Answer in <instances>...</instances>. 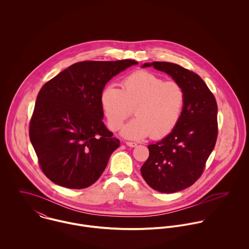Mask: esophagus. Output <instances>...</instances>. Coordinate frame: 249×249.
Masks as SVG:
<instances>
[{
    "label": "esophagus",
    "mask_w": 249,
    "mask_h": 249,
    "mask_svg": "<svg viewBox=\"0 0 249 249\" xmlns=\"http://www.w3.org/2000/svg\"><path fill=\"white\" fill-rule=\"evenodd\" d=\"M125 143H126V145H128V146H130V147H135V146H137V142H125Z\"/></svg>",
    "instance_id": "34e87169"
}]
</instances>
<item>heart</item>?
I'll list each match as a JSON object with an SVG mask.
<instances>
[{
	"instance_id": "1",
	"label": "heart",
	"mask_w": 249,
	"mask_h": 249,
	"mask_svg": "<svg viewBox=\"0 0 249 249\" xmlns=\"http://www.w3.org/2000/svg\"><path fill=\"white\" fill-rule=\"evenodd\" d=\"M184 88L147 71H138L122 81V89L108 85L101 95L102 107L111 130H119L132 114L135 118L123 128L127 139L165 137L177 126L185 105Z\"/></svg>"
}]
</instances>
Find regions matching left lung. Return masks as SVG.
Instances as JSON below:
<instances>
[{
    "label": "left lung",
    "instance_id": "obj_1",
    "mask_svg": "<svg viewBox=\"0 0 249 249\" xmlns=\"http://www.w3.org/2000/svg\"><path fill=\"white\" fill-rule=\"evenodd\" d=\"M165 71L185 91L179 122L163 140L149 144V156L141 174L149 187L166 194L192 186L201 177L217 138V106L202 78L171 62L144 63Z\"/></svg>",
    "mask_w": 249,
    "mask_h": 249
}]
</instances>
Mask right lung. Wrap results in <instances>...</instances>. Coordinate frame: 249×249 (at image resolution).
Wrapping results in <instances>:
<instances>
[{
    "label": "right lung",
    "mask_w": 249,
    "mask_h": 249,
    "mask_svg": "<svg viewBox=\"0 0 249 249\" xmlns=\"http://www.w3.org/2000/svg\"><path fill=\"white\" fill-rule=\"evenodd\" d=\"M131 59L72 64L40 89L30 122V139L44 175L69 189L94 184L120 146L103 122L101 95Z\"/></svg>",
    "instance_id": "1"
}]
</instances>
